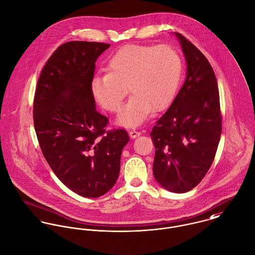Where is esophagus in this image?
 <instances>
[{
    "label": "esophagus",
    "instance_id": "1",
    "mask_svg": "<svg viewBox=\"0 0 255 255\" xmlns=\"http://www.w3.org/2000/svg\"><path fill=\"white\" fill-rule=\"evenodd\" d=\"M129 135H130V137L131 138H135V137H137V136H139L141 133H140V131H137V130H135V129H131V130H129Z\"/></svg>",
    "mask_w": 255,
    "mask_h": 255
}]
</instances>
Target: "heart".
Segmentation results:
<instances>
[{
    "label": "heart",
    "instance_id": "b5f03b06",
    "mask_svg": "<svg viewBox=\"0 0 255 255\" xmlns=\"http://www.w3.org/2000/svg\"><path fill=\"white\" fill-rule=\"evenodd\" d=\"M107 69L93 77L92 95L103 109L119 113L128 87L131 97L119 123L129 127L141 124L151 111L168 108L182 80V59L168 45H126L113 54Z\"/></svg>",
    "mask_w": 255,
    "mask_h": 255
}]
</instances>
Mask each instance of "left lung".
<instances>
[{"instance_id": "obj_1", "label": "left lung", "mask_w": 255, "mask_h": 255, "mask_svg": "<svg viewBox=\"0 0 255 255\" xmlns=\"http://www.w3.org/2000/svg\"><path fill=\"white\" fill-rule=\"evenodd\" d=\"M186 59V78L150 132L155 146L153 174L164 188L182 193L210 169L222 132L218 83L206 57L176 32Z\"/></svg>"}]
</instances>
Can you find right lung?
<instances>
[{"label":"right lung","mask_w":255,"mask_h":255,"mask_svg":"<svg viewBox=\"0 0 255 255\" xmlns=\"http://www.w3.org/2000/svg\"><path fill=\"white\" fill-rule=\"evenodd\" d=\"M110 44L67 42L44 66L33 101L37 138L49 166L66 186L99 197L117 182L126 129L107 130L109 119L95 109V63Z\"/></svg>","instance_id":"right-lung-1"}]
</instances>
